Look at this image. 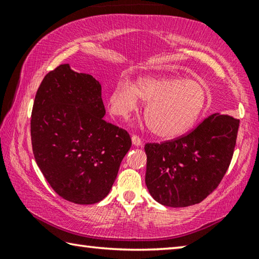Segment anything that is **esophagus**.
Wrapping results in <instances>:
<instances>
[{"label":"esophagus","mask_w":259,"mask_h":259,"mask_svg":"<svg viewBox=\"0 0 259 259\" xmlns=\"http://www.w3.org/2000/svg\"><path fill=\"white\" fill-rule=\"evenodd\" d=\"M131 142H133V144L135 146H137V147H139V146H142L143 145V142H142V139H140L138 136H133V137H131Z\"/></svg>","instance_id":"esophagus-1"}]
</instances>
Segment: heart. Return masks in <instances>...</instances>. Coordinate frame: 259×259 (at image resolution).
Here are the masks:
<instances>
[{
	"label": "heart",
	"instance_id": "heart-1",
	"mask_svg": "<svg viewBox=\"0 0 259 259\" xmlns=\"http://www.w3.org/2000/svg\"><path fill=\"white\" fill-rule=\"evenodd\" d=\"M146 103L145 120L151 133L161 139H175L186 134L207 104V93L195 80L177 76L145 75L135 84L120 78L108 96L109 111L119 117H128Z\"/></svg>",
	"mask_w": 259,
	"mask_h": 259
}]
</instances>
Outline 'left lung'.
<instances>
[{
	"label": "left lung",
	"instance_id": "8db88e82",
	"mask_svg": "<svg viewBox=\"0 0 259 259\" xmlns=\"http://www.w3.org/2000/svg\"><path fill=\"white\" fill-rule=\"evenodd\" d=\"M240 121L214 113L186 136L146 144L145 183L152 198L171 208L200 203L226 174Z\"/></svg>",
	"mask_w": 259,
	"mask_h": 259
}]
</instances>
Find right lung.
<instances>
[{"label":"right lung","mask_w":259,"mask_h":259,"mask_svg":"<svg viewBox=\"0 0 259 259\" xmlns=\"http://www.w3.org/2000/svg\"><path fill=\"white\" fill-rule=\"evenodd\" d=\"M105 113L99 81L68 64L48 73L35 96V161L54 191L69 202L102 201L131 147L129 134L105 121Z\"/></svg>","instance_id":"right-lung-1"}]
</instances>
